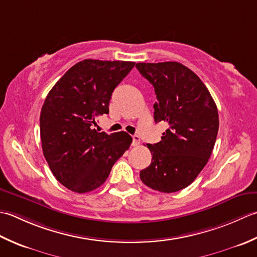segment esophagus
<instances>
[{
  "label": "esophagus",
  "mask_w": 257,
  "mask_h": 257,
  "mask_svg": "<svg viewBox=\"0 0 257 257\" xmlns=\"http://www.w3.org/2000/svg\"><path fill=\"white\" fill-rule=\"evenodd\" d=\"M132 139H133V142H132V145H133V146H138V145H140L141 139H140V136H139V135H133V136H132Z\"/></svg>",
  "instance_id": "obj_1"
}]
</instances>
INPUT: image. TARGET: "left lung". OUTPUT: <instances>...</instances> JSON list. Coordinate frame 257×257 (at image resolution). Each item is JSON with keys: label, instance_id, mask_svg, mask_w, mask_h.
<instances>
[{"label": "left lung", "instance_id": "8db88e82", "mask_svg": "<svg viewBox=\"0 0 257 257\" xmlns=\"http://www.w3.org/2000/svg\"><path fill=\"white\" fill-rule=\"evenodd\" d=\"M136 69L154 87L155 122L167 124L159 143L146 144L152 162L140 177L155 191H181L212 154L219 124L216 104L201 78L179 62L138 63Z\"/></svg>", "mask_w": 257, "mask_h": 257}]
</instances>
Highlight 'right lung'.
<instances>
[{
    "instance_id": "right-lung-1",
    "label": "right lung",
    "mask_w": 257,
    "mask_h": 257,
    "mask_svg": "<svg viewBox=\"0 0 257 257\" xmlns=\"http://www.w3.org/2000/svg\"><path fill=\"white\" fill-rule=\"evenodd\" d=\"M134 62L83 60L52 87L40 115L42 150L62 185L76 193L101 186L132 138L126 132L98 133L97 118L108 114L114 88Z\"/></svg>"
}]
</instances>
